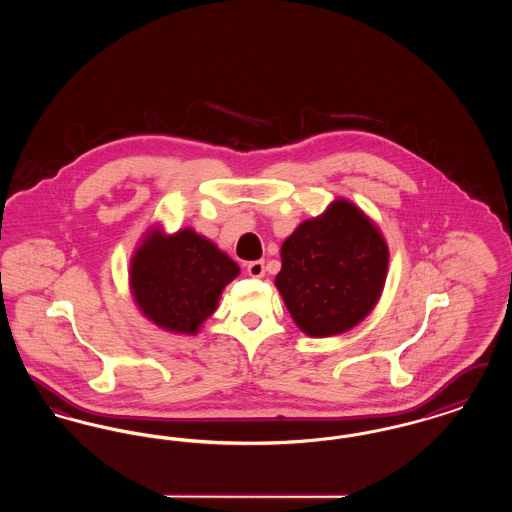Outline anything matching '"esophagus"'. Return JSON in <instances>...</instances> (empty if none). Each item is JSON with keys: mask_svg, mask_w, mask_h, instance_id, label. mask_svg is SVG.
I'll return each instance as SVG.
<instances>
[{"mask_svg": "<svg viewBox=\"0 0 512 512\" xmlns=\"http://www.w3.org/2000/svg\"><path fill=\"white\" fill-rule=\"evenodd\" d=\"M247 274L251 278H263L265 276V263L263 261H253L247 265Z\"/></svg>", "mask_w": 512, "mask_h": 512, "instance_id": "34e87169", "label": "esophagus"}]
</instances>
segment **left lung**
<instances>
[{
    "instance_id": "left-lung-1",
    "label": "left lung",
    "mask_w": 512,
    "mask_h": 512,
    "mask_svg": "<svg viewBox=\"0 0 512 512\" xmlns=\"http://www.w3.org/2000/svg\"><path fill=\"white\" fill-rule=\"evenodd\" d=\"M280 255L274 286L311 338L338 336L363 322L382 295L390 263L380 228L343 197L303 220Z\"/></svg>"
}]
</instances>
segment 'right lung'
<instances>
[{"label":"right lung","instance_id":"right-lung-1","mask_svg":"<svg viewBox=\"0 0 512 512\" xmlns=\"http://www.w3.org/2000/svg\"><path fill=\"white\" fill-rule=\"evenodd\" d=\"M238 274L240 267L205 236L192 228L165 234L157 224L130 259L128 284L147 320L172 334L195 336Z\"/></svg>","mask_w":512,"mask_h":512}]
</instances>
